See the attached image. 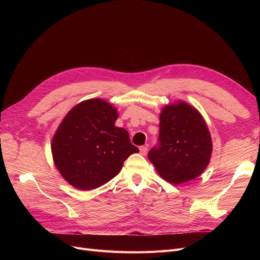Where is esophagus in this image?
<instances>
[{"label": "esophagus", "instance_id": "obj_1", "mask_svg": "<svg viewBox=\"0 0 260 260\" xmlns=\"http://www.w3.org/2000/svg\"><path fill=\"white\" fill-rule=\"evenodd\" d=\"M147 146H141L140 147V153L142 155H146L147 154Z\"/></svg>", "mask_w": 260, "mask_h": 260}]
</instances>
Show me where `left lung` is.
Masks as SVG:
<instances>
[{"label":"left lung","instance_id":"8db88e82","mask_svg":"<svg viewBox=\"0 0 260 260\" xmlns=\"http://www.w3.org/2000/svg\"><path fill=\"white\" fill-rule=\"evenodd\" d=\"M211 151L210 133L203 117L194 107L179 102L162 109L158 143L147 156L165 180L180 184L205 170Z\"/></svg>","mask_w":260,"mask_h":260}]
</instances>
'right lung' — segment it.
Masks as SVG:
<instances>
[{"label":"right lung","mask_w":260,"mask_h":260,"mask_svg":"<svg viewBox=\"0 0 260 260\" xmlns=\"http://www.w3.org/2000/svg\"><path fill=\"white\" fill-rule=\"evenodd\" d=\"M117 111L101 99L75 106L52 141L54 162L60 175L79 190H93L112 180L139 148L128 131L116 127Z\"/></svg>","instance_id":"right-lung-1"}]
</instances>
